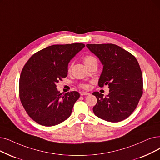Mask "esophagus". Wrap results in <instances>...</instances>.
Wrapping results in <instances>:
<instances>
[{
  "label": "esophagus",
  "mask_w": 160,
  "mask_h": 160,
  "mask_svg": "<svg viewBox=\"0 0 160 160\" xmlns=\"http://www.w3.org/2000/svg\"><path fill=\"white\" fill-rule=\"evenodd\" d=\"M80 95H81L82 96H84V95H90V93H87V92H82L80 93Z\"/></svg>",
  "instance_id": "1"
}]
</instances>
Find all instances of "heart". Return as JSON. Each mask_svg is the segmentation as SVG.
I'll return each instance as SVG.
<instances>
[{
    "mask_svg": "<svg viewBox=\"0 0 160 160\" xmlns=\"http://www.w3.org/2000/svg\"><path fill=\"white\" fill-rule=\"evenodd\" d=\"M93 61H97V59L94 57L91 56V55H86V56H85L84 58V63H85L86 65H87L89 63H91L92 62H93ZM71 68V66L69 67V68H68L69 70H70ZM82 86L83 88H88V87H89L88 85H87V84H84V85H82Z\"/></svg>",
    "mask_w": 160,
    "mask_h": 160,
    "instance_id": "heart-1",
    "label": "heart"
}]
</instances>
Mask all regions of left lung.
Instances as JSON below:
<instances>
[{"instance_id": "8db88e82", "label": "left lung", "mask_w": 160, "mask_h": 160, "mask_svg": "<svg viewBox=\"0 0 160 160\" xmlns=\"http://www.w3.org/2000/svg\"><path fill=\"white\" fill-rule=\"evenodd\" d=\"M89 51L103 66L98 85L108 86L106 96L95 92L97 102L95 115L110 122L129 117L136 108L142 95V74L137 59L128 51L112 44H87Z\"/></svg>"}]
</instances>
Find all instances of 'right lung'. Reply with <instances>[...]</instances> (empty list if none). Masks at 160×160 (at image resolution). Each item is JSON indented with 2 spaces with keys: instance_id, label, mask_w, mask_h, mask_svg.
Wrapping results in <instances>:
<instances>
[{
  "instance_id": "right-lung-1",
  "label": "right lung",
  "mask_w": 160,
  "mask_h": 160,
  "mask_svg": "<svg viewBox=\"0 0 160 160\" xmlns=\"http://www.w3.org/2000/svg\"><path fill=\"white\" fill-rule=\"evenodd\" d=\"M84 47L82 43L52 45L32 55L25 65L19 78V97L37 123L53 126L71 116L80 93L62 95L56 84L67 77L69 62Z\"/></svg>"
}]
</instances>
